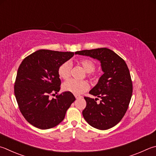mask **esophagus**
I'll return each instance as SVG.
<instances>
[{"label": "esophagus", "mask_w": 156, "mask_h": 156, "mask_svg": "<svg viewBox=\"0 0 156 156\" xmlns=\"http://www.w3.org/2000/svg\"><path fill=\"white\" fill-rule=\"evenodd\" d=\"M75 98H76V99H78V98H83V96L78 95H75Z\"/></svg>", "instance_id": "34e87169"}]
</instances>
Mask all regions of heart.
Instances as JSON below:
<instances>
[{
  "label": "heart",
  "mask_w": 156,
  "mask_h": 156,
  "mask_svg": "<svg viewBox=\"0 0 156 156\" xmlns=\"http://www.w3.org/2000/svg\"><path fill=\"white\" fill-rule=\"evenodd\" d=\"M78 63L83 67V69L88 73L89 77H93L95 76L93 73L95 68V63L94 61L89 58H83L78 61ZM71 64L69 62H65L61 64L58 69V74L60 78L63 80H67L70 76ZM89 84L87 81H78L75 80H69L63 84V89L65 91L72 93L75 95H80L89 89Z\"/></svg>",
  "instance_id": "b5f03b06"
}]
</instances>
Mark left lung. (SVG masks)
<instances>
[{
  "instance_id": "left-lung-1",
  "label": "left lung",
  "mask_w": 156,
  "mask_h": 156,
  "mask_svg": "<svg viewBox=\"0 0 156 156\" xmlns=\"http://www.w3.org/2000/svg\"><path fill=\"white\" fill-rule=\"evenodd\" d=\"M100 61L104 74L98 84L90 90L97 100L84 97L87 106L83 115L87 122L98 129L105 130L122 119L128 108L132 95V81L125 61L112 50L106 48L76 52Z\"/></svg>"
}]
</instances>
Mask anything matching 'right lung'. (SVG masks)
<instances>
[{
    "mask_svg": "<svg viewBox=\"0 0 156 156\" xmlns=\"http://www.w3.org/2000/svg\"><path fill=\"white\" fill-rule=\"evenodd\" d=\"M73 55L71 52L39 50L27 56L19 66L14 94L22 115L32 126L46 129L58 125L76 100L67 91L56 98H50L60 90L58 67Z\"/></svg>",
    "mask_w": 156,
    "mask_h": 156,
    "instance_id": "obj_1",
    "label": "right lung"
}]
</instances>
